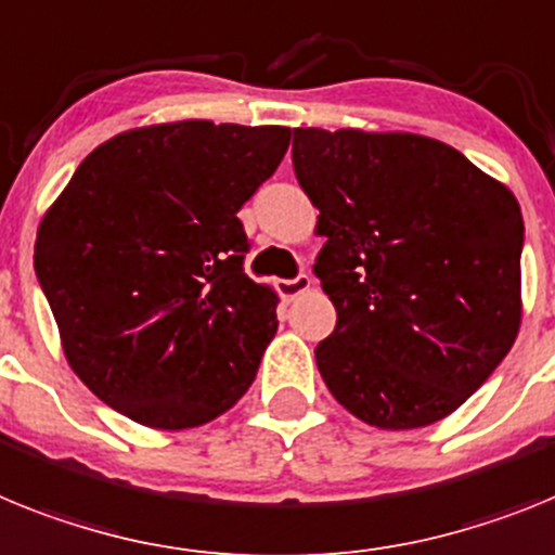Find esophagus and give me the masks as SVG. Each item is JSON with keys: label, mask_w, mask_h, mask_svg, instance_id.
<instances>
[{"label": "esophagus", "mask_w": 555, "mask_h": 555, "mask_svg": "<svg viewBox=\"0 0 555 555\" xmlns=\"http://www.w3.org/2000/svg\"><path fill=\"white\" fill-rule=\"evenodd\" d=\"M276 287H279V296H282L284 301H293V298L305 296V293L310 291L312 279L307 276V273H298L296 279H279Z\"/></svg>", "instance_id": "obj_1"}]
</instances>
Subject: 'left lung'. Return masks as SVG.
<instances>
[{"label":"left lung","instance_id":"left-lung-1","mask_svg":"<svg viewBox=\"0 0 555 555\" xmlns=\"http://www.w3.org/2000/svg\"><path fill=\"white\" fill-rule=\"evenodd\" d=\"M326 237L312 271L337 310L315 349L332 397L379 430L457 411L522 321V211L498 178L418 133L293 128Z\"/></svg>","mask_w":555,"mask_h":555}]
</instances>
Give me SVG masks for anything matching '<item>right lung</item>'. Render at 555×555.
<instances>
[{"mask_svg":"<svg viewBox=\"0 0 555 555\" xmlns=\"http://www.w3.org/2000/svg\"><path fill=\"white\" fill-rule=\"evenodd\" d=\"M287 144L282 125H144L94 147L47 209L38 282L66 363L114 411L186 430L250 388L279 296L245 276L237 211Z\"/></svg>","mask_w":555,"mask_h":555,"instance_id":"add662e5","label":"right lung"}]
</instances>
